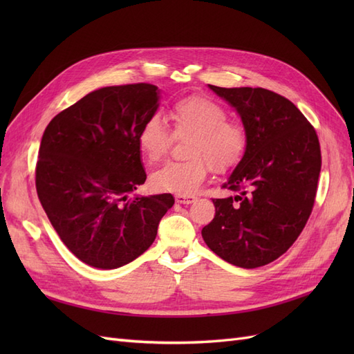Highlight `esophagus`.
<instances>
[{
    "label": "esophagus",
    "mask_w": 354,
    "mask_h": 354,
    "mask_svg": "<svg viewBox=\"0 0 354 354\" xmlns=\"http://www.w3.org/2000/svg\"><path fill=\"white\" fill-rule=\"evenodd\" d=\"M176 201L178 203H192V202L196 201V196L195 195H177Z\"/></svg>",
    "instance_id": "34e87169"
}]
</instances>
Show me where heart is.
I'll list each match as a JSON object with an SVG mask.
<instances>
[{
	"instance_id": "heart-1",
	"label": "heart",
	"mask_w": 354,
	"mask_h": 354,
	"mask_svg": "<svg viewBox=\"0 0 354 354\" xmlns=\"http://www.w3.org/2000/svg\"><path fill=\"white\" fill-rule=\"evenodd\" d=\"M171 131L177 138L189 137L186 160L167 162L151 176L155 189L190 195L195 192L209 169L221 173L236 167L250 145L246 127L229 120V112L218 102L205 95H187L178 99L167 111ZM173 142L168 128L156 116L149 118L137 134L138 151L149 160L162 159Z\"/></svg>"
}]
</instances>
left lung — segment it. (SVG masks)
Returning a JSON list of instances; mask_svg holds the SVG:
<instances>
[{
	"mask_svg": "<svg viewBox=\"0 0 354 354\" xmlns=\"http://www.w3.org/2000/svg\"><path fill=\"white\" fill-rule=\"evenodd\" d=\"M242 118L250 134L243 159L212 199L216 217L202 238L220 259L255 269L279 259L312 214L322 155L315 127L283 95L266 88L209 85Z\"/></svg>",
	"mask_w": 354,
	"mask_h": 354,
	"instance_id": "obj_1",
	"label": "left lung"
}]
</instances>
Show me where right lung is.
<instances>
[{"label":"right lung","mask_w":354,"mask_h":354,"mask_svg":"<svg viewBox=\"0 0 354 354\" xmlns=\"http://www.w3.org/2000/svg\"><path fill=\"white\" fill-rule=\"evenodd\" d=\"M158 109V87L94 90L47 125L35 168L38 199L62 242L97 269L136 260L156 238L171 194L137 196L146 181L137 146Z\"/></svg>","instance_id":"obj_1"}]
</instances>
